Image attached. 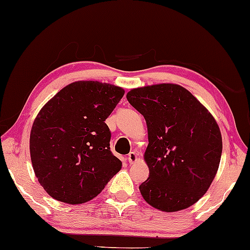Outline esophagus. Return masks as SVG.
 Returning a JSON list of instances; mask_svg holds the SVG:
<instances>
[{
	"mask_svg": "<svg viewBox=\"0 0 250 250\" xmlns=\"http://www.w3.org/2000/svg\"><path fill=\"white\" fill-rule=\"evenodd\" d=\"M127 160H128V162L131 164H133V163H135V162H138V155H137V153H135V151H131V153L128 154V156H127Z\"/></svg>",
	"mask_w": 250,
	"mask_h": 250,
	"instance_id": "1",
	"label": "esophagus"
}]
</instances>
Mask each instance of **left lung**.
<instances>
[{
	"label": "left lung",
	"mask_w": 250,
	"mask_h": 250,
	"mask_svg": "<svg viewBox=\"0 0 250 250\" xmlns=\"http://www.w3.org/2000/svg\"><path fill=\"white\" fill-rule=\"evenodd\" d=\"M126 99L148 128L145 161L149 177L139 186L142 197L165 212L193 206L208 190L219 167L223 142L215 118L176 83L134 88Z\"/></svg>",
	"instance_id": "8db88e82"
}]
</instances>
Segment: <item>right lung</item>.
Returning a JSON list of instances; mask_svg holds the SVG:
<instances>
[{"mask_svg": "<svg viewBox=\"0 0 250 250\" xmlns=\"http://www.w3.org/2000/svg\"><path fill=\"white\" fill-rule=\"evenodd\" d=\"M124 93L110 83L76 82L38 113L31 129V161L39 183L55 200L90 201L122 168L110 150L105 119Z\"/></svg>", "mask_w": 250, "mask_h": 250, "instance_id": "right-lung-1", "label": "right lung"}]
</instances>
